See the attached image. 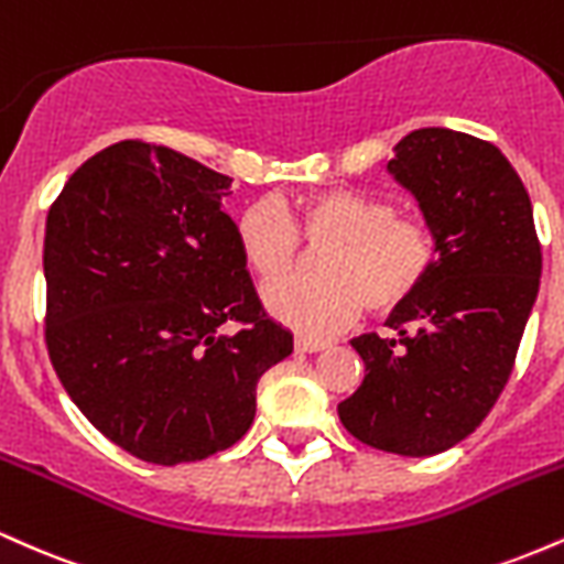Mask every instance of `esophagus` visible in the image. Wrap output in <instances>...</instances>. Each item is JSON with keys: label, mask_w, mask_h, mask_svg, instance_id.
I'll return each mask as SVG.
<instances>
[{"label": "esophagus", "mask_w": 564, "mask_h": 564, "mask_svg": "<svg viewBox=\"0 0 564 564\" xmlns=\"http://www.w3.org/2000/svg\"><path fill=\"white\" fill-rule=\"evenodd\" d=\"M294 347H296V352H321V349H326V341L307 339V336H296Z\"/></svg>", "instance_id": "34e87169"}]
</instances>
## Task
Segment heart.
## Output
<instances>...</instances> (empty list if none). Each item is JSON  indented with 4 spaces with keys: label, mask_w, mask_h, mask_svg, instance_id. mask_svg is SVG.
Wrapping results in <instances>:
<instances>
[{
    "label": "heart",
    "mask_w": 564,
    "mask_h": 564,
    "mask_svg": "<svg viewBox=\"0 0 564 564\" xmlns=\"http://www.w3.org/2000/svg\"><path fill=\"white\" fill-rule=\"evenodd\" d=\"M241 260L262 283L290 274L301 239L326 245L318 282L264 289V307L302 336H328L364 313H392L424 286L437 262L424 219L398 217L392 200L352 187H328L286 204L249 200L232 223ZM303 237L300 239L299 236Z\"/></svg>",
    "instance_id": "1"
}]
</instances>
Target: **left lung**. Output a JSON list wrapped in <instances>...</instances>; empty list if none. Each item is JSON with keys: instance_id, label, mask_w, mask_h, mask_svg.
<instances>
[{"instance_id": "8db88e82", "label": "left lung", "mask_w": 564, "mask_h": 564, "mask_svg": "<svg viewBox=\"0 0 564 564\" xmlns=\"http://www.w3.org/2000/svg\"><path fill=\"white\" fill-rule=\"evenodd\" d=\"M392 151L387 172L416 198L437 262L392 310L398 336L352 339L366 377L336 411L371 448L435 456L471 435L507 384L539 296L541 246L525 185L496 145L426 127Z\"/></svg>"}]
</instances>
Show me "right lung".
<instances>
[{
  "mask_svg": "<svg viewBox=\"0 0 564 564\" xmlns=\"http://www.w3.org/2000/svg\"><path fill=\"white\" fill-rule=\"evenodd\" d=\"M228 174L124 140L68 177L44 228L47 349L95 430L148 464L230 448L257 381L294 349L225 215ZM245 328L223 335L225 322Z\"/></svg>",
  "mask_w": 564,
  "mask_h": 564,
  "instance_id": "obj_1",
  "label": "right lung"
}]
</instances>
